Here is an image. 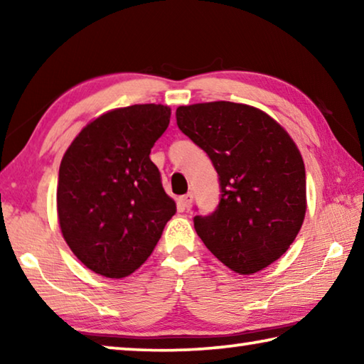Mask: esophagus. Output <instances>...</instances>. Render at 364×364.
<instances>
[{
  "label": "esophagus",
  "instance_id": "esophagus-1",
  "mask_svg": "<svg viewBox=\"0 0 364 364\" xmlns=\"http://www.w3.org/2000/svg\"><path fill=\"white\" fill-rule=\"evenodd\" d=\"M191 202H193V193H188L181 197H178V204H180L183 208H188L191 205Z\"/></svg>",
  "mask_w": 364,
  "mask_h": 364
}]
</instances>
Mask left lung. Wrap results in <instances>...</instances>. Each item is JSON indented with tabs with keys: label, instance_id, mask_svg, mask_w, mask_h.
<instances>
[{
	"label": "left lung",
	"instance_id": "1",
	"mask_svg": "<svg viewBox=\"0 0 364 364\" xmlns=\"http://www.w3.org/2000/svg\"><path fill=\"white\" fill-rule=\"evenodd\" d=\"M176 125L218 173L217 208L194 217L205 247L239 274L278 260L306 210L305 165L284 128L262 110L228 101L178 107Z\"/></svg>",
	"mask_w": 364,
	"mask_h": 364
}]
</instances>
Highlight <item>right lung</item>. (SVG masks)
I'll return each mask as SVG.
<instances>
[{"label":"right lung","mask_w":364,"mask_h":364,"mask_svg":"<svg viewBox=\"0 0 364 364\" xmlns=\"http://www.w3.org/2000/svg\"><path fill=\"white\" fill-rule=\"evenodd\" d=\"M170 123L162 104H134L97 117L64 154L58 217L86 268L125 278L156 247L176 205L149 154Z\"/></svg>","instance_id":"right-lung-1"}]
</instances>
